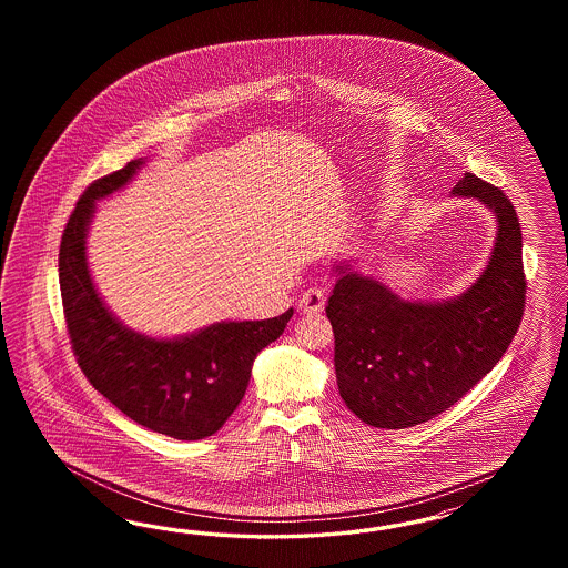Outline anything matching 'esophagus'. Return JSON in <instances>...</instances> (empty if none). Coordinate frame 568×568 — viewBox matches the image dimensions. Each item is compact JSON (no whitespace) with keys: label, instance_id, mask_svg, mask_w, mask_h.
<instances>
[{"label":"esophagus","instance_id":"1","mask_svg":"<svg viewBox=\"0 0 568 568\" xmlns=\"http://www.w3.org/2000/svg\"><path fill=\"white\" fill-rule=\"evenodd\" d=\"M325 297H327L325 290H321V287H310V290L302 293V297H300V310H302V312H308V314L321 312V310L325 308Z\"/></svg>","mask_w":568,"mask_h":568}]
</instances>
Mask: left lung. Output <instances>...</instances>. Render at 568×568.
<instances>
[{
    "label": "left lung",
    "instance_id": "obj_1",
    "mask_svg": "<svg viewBox=\"0 0 568 568\" xmlns=\"http://www.w3.org/2000/svg\"><path fill=\"white\" fill-rule=\"evenodd\" d=\"M452 195L481 202L498 224L481 275L460 295L404 300L349 260L333 264L337 387L371 427L406 429L446 413L498 364L520 325L527 283L515 206L473 172Z\"/></svg>",
    "mask_w": 568,
    "mask_h": 568
}]
</instances>
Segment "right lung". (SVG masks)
I'll return each instance as SVG.
<instances>
[{"mask_svg":"<svg viewBox=\"0 0 568 568\" xmlns=\"http://www.w3.org/2000/svg\"><path fill=\"white\" fill-rule=\"evenodd\" d=\"M145 164L131 160L98 179L74 207L60 243V292L70 344L89 383L145 429L195 442L223 427L245 396L252 366L285 331L293 308L266 321H221L179 337H150L105 306L87 262L98 202L124 190Z\"/></svg>","mask_w":568,"mask_h":568,"instance_id":"right-lung-1","label":"right lung"}]
</instances>
